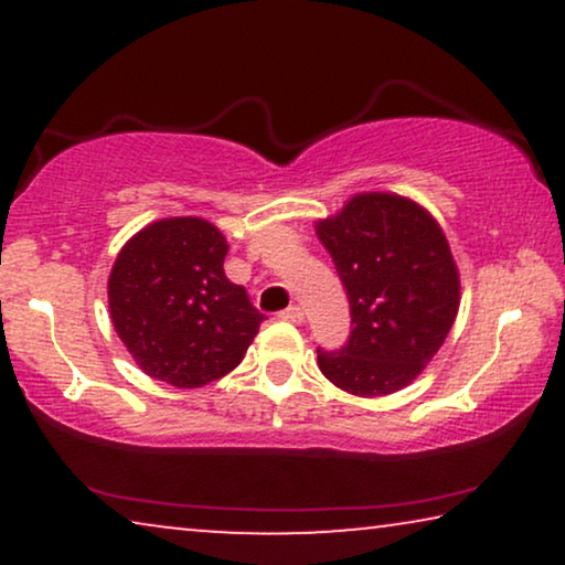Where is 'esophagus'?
I'll return each mask as SVG.
<instances>
[{"label":"esophagus","instance_id":"obj_1","mask_svg":"<svg viewBox=\"0 0 565 565\" xmlns=\"http://www.w3.org/2000/svg\"><path fill=\"white\" fill-rule=\"evenodd\" d=\"M280 319L290 321V323H300L303 321V311H300L298 306H290V308H285V311H280Z\"/></svg>","mask_w":565,"mask_h":565}]
</instances>
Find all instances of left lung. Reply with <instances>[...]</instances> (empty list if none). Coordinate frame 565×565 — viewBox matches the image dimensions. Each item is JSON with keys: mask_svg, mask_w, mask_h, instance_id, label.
Returning <instances> with one entry per match:
<instances>
[{"mask_svg": "<svg viewBox=\"0 0 565 565\" xmlns=\"http://www.w3.org/2000/svg\"><path fill=\"white\" fill-rule=\"evenodd\" d=\"M350 298L352 331L342 350H319L337 388L375 398L422 373L450 334L460 275L439 223L414 200L360 192L316 223Z\"/></svg>", "mask_w": 565, "mask_h": 565, "instance_id": "left-lung-1", "label": "left lung"}]
</instances>
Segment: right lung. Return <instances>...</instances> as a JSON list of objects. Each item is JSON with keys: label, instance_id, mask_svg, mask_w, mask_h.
I'll use <instances>...</instances> for the list:
<instances>
[{"label": "right lung", "instance_id": "add662e5", "mask_svg": "<svg viewBox=\"0 0 565 565\" xmlns=\"http://www.w3.org/2000/svg\"><path fill=\"white\" fill-rule=\"evenodd\" d=\"M226 252V236L192 215L153 221L120 249L107 303L146 375L200 388L244 360L265 316L223 273Z\"/></svg>", "mask_w": 565, "mask_h": 565}]
</instances>
